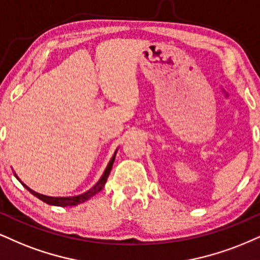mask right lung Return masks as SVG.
<instances>
[{
	"label": "right lung",
	"instance_id": "right-lung-1",
	"mask_svg": "<svg viewBox=\"0 0 260 260\" xmlns=\"http://www.w3.org/2000/svg\"><path fill=\"white\" fill-rule=\"evenodd\" d=\"M115 154H117V150H115V153L113 154V156H112L111 161L108 162L107 168H106L104 175H102V177L100 178V181H99L98 183L94 185V187L89 189L88 191H85V193H83L81 195H77V197H69V198H60L59 197V198H54V197H47V195H43V194H38V193H36V191H34V190H32V189L28 188L27 185H25L24 183H22L20 179L18 178V176L15 175V174L14 175H15V177H17L19 181L21 182V184L24 185V187L26 188L27 190L30 191L32 195H35V197L38 198L42 201H44V203H46V204L54 205V206H62V207H65V206H76V205L82 204V203H84V201L89 200V199H90L91 197H94L96 193H99V191H100L101 189L105 187V183H106V181H107L108 175H110V172H111V170H112V166H113V162H114V159H115Z\"/></svg>",
	"mask_w": 260,
	"mask_h": 260
}]
</instances>
